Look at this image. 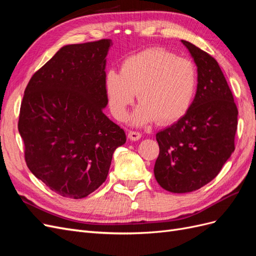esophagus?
<instances>
[{"mask_svg": "<svg viewBox=\"0 0 256 256\" xmlns=\"http://www.w3.org/2000/svg\"><path fill=\"white\" fill-rule=\"evenodd\" d=\"M128 138H130L131 141H138L142 138V134L140 132H138V131H129Z\"/></svg>", "mask_w": 256, "mask_h": 256, "instance_id": "esophagus-1", "label": "esophagus"}]
</instances>
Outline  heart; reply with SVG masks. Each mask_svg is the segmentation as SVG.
<instances>
[{"label":"heart","mask_w":256,"mask_h":256,"mask_svg":"<svg viewBox=\"0 0 256 256\" xmlns=\"http://www.w3.org/2000/svg\"><path fill=\"white\" fill-rule=\"evenodd\" d=\"M196 83V69L190 60L164 49H148L127 58L120 72H106L104 90L116 120L126 118L136 92L140 104L131 115V122L142 126L157 120L159 125H168L187 114Z\"/></svg>","instance_id":"obj_1"}]
</instances>
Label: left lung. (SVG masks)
I'll return each instance as SVG.
<instances>
[{
  "instance_id": "obj_1",
  "label": "left lung",
  "mask_w": 256,
  "mask_h": 256,
  "mask_svg": "<svg viewBox=\"0 0 256 256\" xmlns=\"http://www.w3.org/2000/svg\"><path fill=\"white\" fill-rule=\"evenodd\" d=\"M198 67V88L184 118L156 134V180L173 193L212 182L235 150L238 110L221 68L212 56L182 40Z\"/></svg>"
}]
</instances>
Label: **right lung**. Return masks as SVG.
<instances>
[{
	"mask_svg": "<svg viewBox=\"0 0 256 256\" xmlns=\"http://www.w3.org/2000/svg\"><path fill=\"white\" fill-rule=\"evenodd\" d=\"M111 40L67 44L30 78L18 129L26 166L38 180L69 198L102 186L113 152L126 134L104 113Z\"/></svg>",
	"mask_w": 256,
	"mask_h": 256,
	"instance_id": "right-lung-1",
	"label": "right lung"
}]
</instances>
